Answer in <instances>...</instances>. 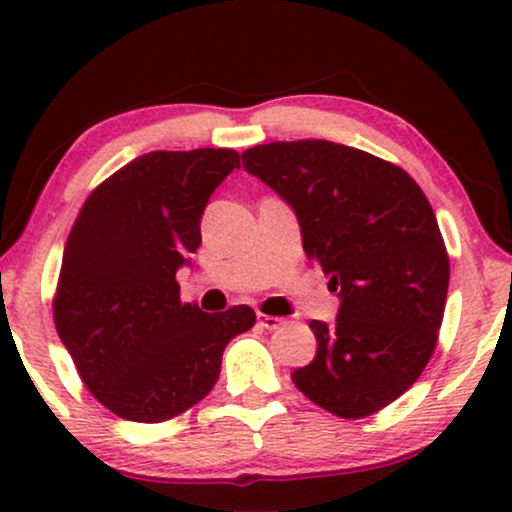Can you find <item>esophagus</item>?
Instances as JSON below:
<instances>
[{
	"instance_id": "1",
	"label": "esophagus",
	"mask_w": 512,
	"mask_h": 512,
	"mask_svg": "<svg viewBox=\"0 0 512 512\" xmlns=\"http://www.w3.org/2000/svg\"><path fill=\"white\" fill-rule=\"evenodd\" d=\"M258 324H261L263 328H268V331H275V328L284 326L286 321L282 317H272V314H261V312H258Z\"/></svg>"
}]
</instances>
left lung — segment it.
I'll use <instances>...</instances> for the list:
<instances>
[{
  "instance_id": "8db88e82",
  "label": "left lung",
  "mask_w": 512,
  "mask_h": 512,
  "mask_svg": "<svg viewBox=\"0 0 512 512\" xmlns=\"http://www.w3.org/2000/svg\"><path fill=\"white\" fill-rule=\"evenodd\" d=\"M242 165L289 202L307 258L340 291L335 324L310 321L317 356L293 384L342 419L387 408L429 363L450 286L422 188L401 167L326 139L254 146Z\"/></svg>"
}]
</instances>
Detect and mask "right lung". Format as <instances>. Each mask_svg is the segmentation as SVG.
<instances>
[{
  "label": "right lung",
  "mask_w": 512,
  "mask_h": 512,
  "mask_svg": "<svg viewBox=\"0 0 512 512\" xmlns=\"http://www.w3.org/2000/svg\"><path fill=\"white\" fill-rule=\"evenodd\" d=\"M235 167L233 149L144 153L88 195L67 237L55 328L90 394L128 422L158 424L202 401L223 349L256 324L247 305L207 314L181 303L177 284Z\"/></svg>",
  "instance_id": "1"
}]
</instances>
